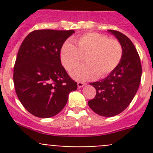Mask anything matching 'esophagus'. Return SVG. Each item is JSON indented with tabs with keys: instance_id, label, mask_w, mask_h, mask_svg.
<instances>
[{
	"instance_id": "obj_1",
	"label": "esophagus",
	"mask_w": 153,
	"mask_h": 153,
	"mask_svg": "<svg viewBox=\"0 0 153 153\" xmlns=\"http://www.w3.org/2000/svg\"><path fill=\"white\" fill-rule=\"evenodd\" d=\"M85 86V83H82V82H78L77 83V86H78V88H82L83 86Z\"/></svg>"
}]
</instances>
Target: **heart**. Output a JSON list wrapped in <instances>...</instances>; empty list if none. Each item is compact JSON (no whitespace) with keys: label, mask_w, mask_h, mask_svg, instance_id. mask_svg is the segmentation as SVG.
Instances as JSON below:
<instances>
[{"label":"heart","mask_w":153,"mask_h":153,"mask_svg":"<svg viewBox=\"0 0 153 153\" xmlns=\"http://www.w3.org/2000/svg\"><path fill=\"white\" fill-rule=\"evenodd\" d=\"M72 42L66 41L60 51V59L68 71L82 62L86 56L87 64L73 70L70 75L74 79L87 81L105 77L118 66L123 56L120 42L109 39L98 33H87Z\"/></svg>","instance_id":"1"}]
</instances>
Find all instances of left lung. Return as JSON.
<instances>
[{
	"label": "left lung",
	"instance_id": "left-lung-1",
	"mask_svg": "<svg viewBox=\"0 0 153 153\" xmlns=\"http://www.w3.org/2000/svg\"><path fill=\"white\" fill-rule=\"evenodd\" d=\"M108 32L122 46V59L105 79L90 83L97 90V95L88 105L100 116L112 117L125 110L134 98L141 80L142 66L132 42L119 31L108 30Z\"/></svg>",
	"mask_w": 153,
	"mask_h": 153
}]
</instances>
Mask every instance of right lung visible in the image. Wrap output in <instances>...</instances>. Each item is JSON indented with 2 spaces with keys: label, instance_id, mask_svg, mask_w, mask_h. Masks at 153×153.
Instances as JSON below:
<instances>
[{
  "label": "right lung",
  "instance_id": "right-lung-1",
  "mask_svg": "<svg viewBox=\"0 0 153 153\" xmlns=\"http://www.w3.org/2000/svg\"><path fill=\"white\" fill-rule=\"evenodd\" d=\"M74 30H38L25 37L13 67L19 100L33 116L54 117L63 109L70 92L77 89L60 61V50Z\"/></svg>",
  "mask_w": 153,
  "mask_h": 153
}]
</instances>
